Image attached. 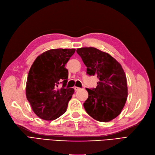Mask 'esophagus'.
<instances>
[{
  "mask_svg": "<svg viewBox=\"0 0 155 155\" xmlns=\"http://www.w3.org/2000/svg\"><path fill=\"white\" fill-rule=\"evenodd\" d=\"M74 90H75V91H78L79 89H81V88L78 87H76V86L74 87Z\"/></svg>",
  "mask_w": 155,
  "mask_h": 155,
  "instance_id": "1",
  "label": "esophagus"
}]
</instances>
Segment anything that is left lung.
I'll list each match as a JSON object with an SVG mask.
<instances>
[{
	"label": "left lung",
	"mask_w": 155,
	"mask_h": 155,
	"mask_svg": "<svg viewBox=\"0 0 155 155\" xmlns=\"http://www.w3.org/2000/svg\"><path fill=\"white\" fill-rule=\"evenodd\" d=\"M77 52L87 67V73L98 79L96 88L86 89L89 96L84 109L97 121H111L120 114L127 97V78L121 64L95 48H78Z\"/></svg>",
	"instance_id": "8db88e82"
}]
</instances>
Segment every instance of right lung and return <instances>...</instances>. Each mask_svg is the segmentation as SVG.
I'll list each match as a JSON object with an SVG mask.
<instances>
[{
	"instance_id": "1",
	"label": "right lung",
	"mask_w": 155,
	"mask_h": 155,
	"mask_svg": "<svg viewBox=\"0 0 155 155\" xmlns=\"http://www.w3.org/2000/svg\"><path fill=\"white\" fill-rule=\"evenodd\" d=\"M74 49H52L37 57L29 69L26 95L32 110L45 120H54L67 110L74 90L65 88L68 71L65 67ZM63 81V86L58 87Z\"/></svg>"
}]
</instances>
